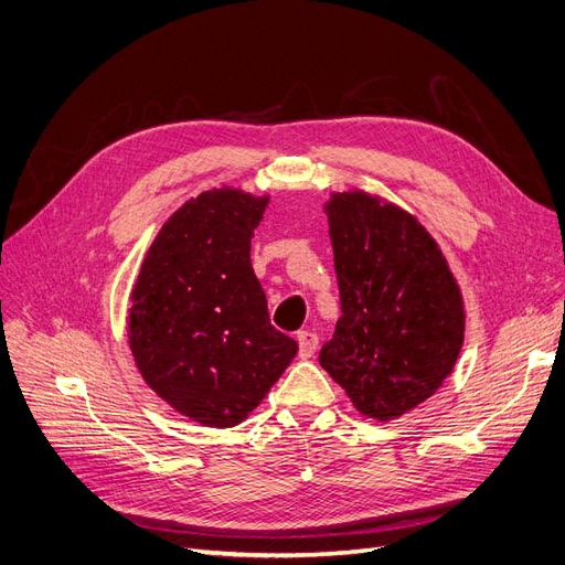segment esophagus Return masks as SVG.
<instances>
[{"instance_id":"esophagus-1","label":"esophagus","mask_w":565,"mask_h":565,"mask_svg":"<svg viewBox=\"0 0 565 565\" xmlns=\"http://www.w3.org/2000/svg\"><path fill=\"white\" fill-rule=\"evenodd\" d=\"M297 341H299V356L301 359H310L315 354V350H318V345H320V338L315 335V333H310V331H301L297 335Z\"/></svg>"}]
</instances>
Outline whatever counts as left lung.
I'll return each instance as SVG.
<instances>
[{"label":"left lung","mask_w":565,"mask_h":565,"mask_svg":"<svg viewBox=\"0 0 565 565\" xmlns=\"http://www.w3.org/2000/svg\"><path fill=\"white\" fill-rule=\"evenodd\" d=\"M341 318L322 369L354 408L387 422L434 396L466 329L461 289L415 215L361 190L327 201Z\"/></svg>","instance_id":"left-lung-1"}]
</instances>
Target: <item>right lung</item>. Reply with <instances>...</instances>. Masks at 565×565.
<instances>
[{
    "instance_id": "right-lung-1",
    "label": "right lung",
    "mask_w": 565,
    "mask_h": 565,
    "mask_svg": "<svg viewBox=\"0 0 565 565\" xmlns=\"http://www.w3.org/2000/svg\"><path fill=\"white\" fill-rule=\"evenodd\" d=\"M268 196L234 188L185 201L152 241L131 289L129 348L173 411L227 428L250 415L299 345L268 322L250 241Z\"/></svg>"
}]
</instances>
